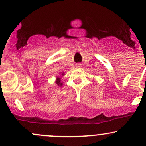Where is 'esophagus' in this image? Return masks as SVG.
<instances>
[{
	"mask_svg": "<svg viewBox=\"0 0 146 146\" xmlns=\"http://www.w3.org/2000/svg\"><path fill=\"white\" fill-rule=\"evenodd\" d=\"M81 64H77V67H78V68H80V67H81Z\"/></svg>",
	"mask_w": 146,
	"mask_h": 146,
	"instance_id": "34e87169",
	"label": "esophagus"
}]
</instances>
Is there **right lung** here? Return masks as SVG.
Returning <instances> with one entry per match:
<instances>
[{
	"mask_svg": "<svg viewBox=\"0 0 146 146\" xmlns=\"http://www.w3.org/2000/svg\"><path fill=\"white\" fill-rule=\"evenodd\" d=\"M64 73H62V75H60V77H57L56 78V84L57 85H58V86H62V84H63V83L62 82H61V77H62V76H64Z\"/></svg>",
	"mask_w": 146,
	"mask_h": 146,
	"instance_id": "obj_1",
	"label": "right lung"
}]
</instances>
